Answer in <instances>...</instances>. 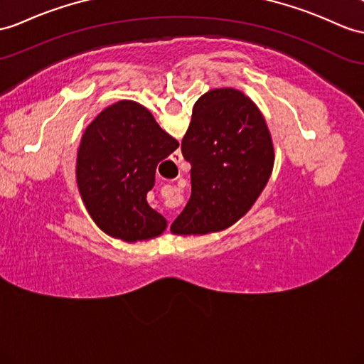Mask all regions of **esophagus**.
Returning <instances> with one entry per match:
<instances>
[{
    "instance_id": "34e87169",
    "label": "esophagus",
    "mask_w": 364,
    "mask_h": 364,
    "mask_svg": "<svg viewBox=\"0 0 364 364\" xmlns=\"http://www.w3.org/2000/svg\"><path fill=\"white\" fill-rule=\"evenodd\" d=\"M179 157H181V156H179Z\"/></svg>"
}]
</instances>
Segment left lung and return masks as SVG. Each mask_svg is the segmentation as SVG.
Wrapping results in <instances>:
<instances>
[{
    "instance_id": "1",
    "label": "left lung",
    "mask_w": 364,
    "mask_h": 364,
    "mask_svg": "<svg viewBox=\"0 0 364 364\" xmlns=\"http://www.w3.org/2000/svg\"><path fill=\"white\" fill-rule=\"evenodd\" d=\"M191 165V196L171 224L176 235H207L241 219L273 170L272 137L261 111L233 87L203 94L182 139Z\"/></svg>"
}]
</instances>
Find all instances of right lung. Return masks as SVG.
<instances>
[{"label": "right lung", "mask_w": 364, "mask_h": 364, "mask_svg": "<svg viewBox=\"0 0 364 364\" xmlns=\"http://www.w3.org/2000/svg\"><path fill=\"white\" fill-rule=\"evenodd\" d=\"M179 146L144 106L122 100L86 128L77 153V185L100 230L127 242L164 233L166 220L146 202L159 162Z\"/></svg>", "instance_id": "add662e5"}]
</instances>
